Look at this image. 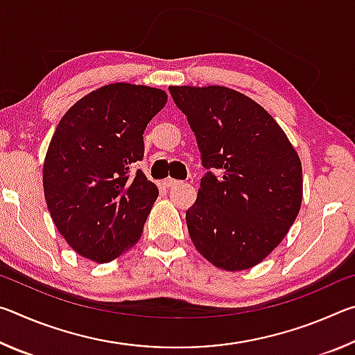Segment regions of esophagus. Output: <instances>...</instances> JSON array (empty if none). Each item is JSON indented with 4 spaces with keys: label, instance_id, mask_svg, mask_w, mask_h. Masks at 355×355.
<instances>
[{
    "label": "esophagus",
    "instance_id": "obj_1",
    "mask_svg": "<svg viewBox=\"0 0 355 355\" xmlns=\"http://www.w3.org/2000/svg\"><path fill=\"white\" fill-rule=\"evenodd\" d=\"M163 184H164V186H167V188H173V186L180 184V182H178V180H175V178L167 177V178L164 180V182H163Z\"/></svg>",
    "mask_w": 355,
    "mask_h": 355
}]
</instances>
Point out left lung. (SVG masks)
Wrapping results in <instances>:
<instances>
[{
  "label": "left lung",
  "instance_id": "8db88e82",
  "mask_svg": "<svg viewBox=\"0 0 355 355\" xmlns=\"http://www.w3.org/2000/svg\"><path fill=\"white\" fill-rule=\"evenodd\" d=\"M209 169L186 211L189 236L213 266H257L284 241L302 203V164L285 131L225 86H171Z\"/></svg>",
  "mask_w": 355,
  "mask_h": 355
}]
</instances>
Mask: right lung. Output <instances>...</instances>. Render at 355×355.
<instances>
[{
	"label": "right lung",
	"instance_id": "obj_1",
	"mask_svg": "<svg viewBox=\"0 0 355 355\" xmlns=\"http://www.w3.org/2000/svg\"><path fill=\"white\" fill-rule=\"evenodd\" d=\"M167 103L161 89L112 83L64 114L44 161V194L58 232L95 263L119 258L139 241L158 197L131 167L144 156V130Z\"/></svg>",
	"mask_w": 355,
	"mask_h": 355
}]
</instances>
